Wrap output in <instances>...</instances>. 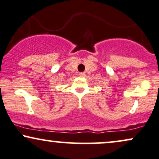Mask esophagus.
<instances>
[{
	"label": "esophagus",
	"mask_w": 159,
	"mask_h": 159,
	"mask_svg": "<svg viewBox=\"0 0 159 159\" xmlns=\"http://www.w3.org/2000/svg\"><path fill=\"white\" fill-rule=\"evenodd\" d=\"M85 73L84 72H79V73H78V75L80 76V77H84L85 76Z\"/></svg>",
	"instance_id": "1"
}]
</instances>
